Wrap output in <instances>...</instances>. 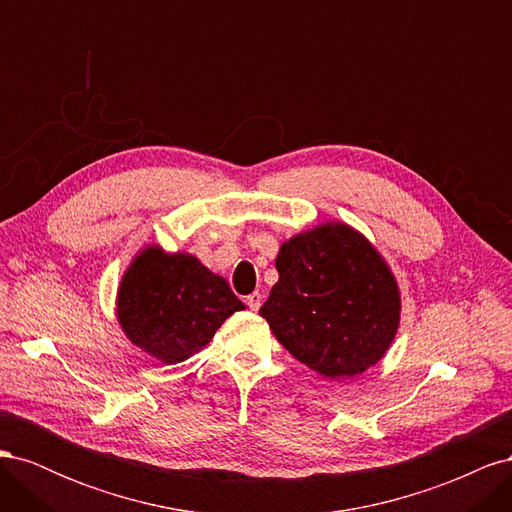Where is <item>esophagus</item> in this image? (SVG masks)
Here are the masks:
<instances>
[{
    "label": "esophagus",
    "instance_id": "34e87169",
    "mask_svg": "<svg viewBox=\"0 0 512 512\" xmlns=\"http://www.w3.org/2000/svg\"><path fill=\"white\" fill-rule=\"evenodd\" d=\"M245 303H247V307L254 309V312H258L260 305H262V294H260V292H252V294H247V297H245Z\"/></svg>",
    "mask_w": 512,
    "mask_h": 512
}]
</instances>
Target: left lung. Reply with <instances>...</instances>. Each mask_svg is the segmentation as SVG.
<instances>
[{"label": "left lung", "instance_id": "8db88e82", "mask_svg": "<svg viewBox=\"0 0 512 512\" xmlns=\"http://www.w3.org/2000/svg\"><path fill=\"white\" fill-rule=\"evenodd\" d=\"M280 280L260 316L297 361L320 376L352 378L376 365L399 327L395 275L361 232L327 222L282 243Z\"/></svg>", "mask_w": 512, "mask_h": 512}]
</instances>
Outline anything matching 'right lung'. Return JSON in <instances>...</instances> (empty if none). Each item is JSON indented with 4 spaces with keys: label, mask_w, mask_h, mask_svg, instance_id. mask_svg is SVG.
I'll return each instance as SVG.
<instances>
[{
    "label": "right lung",
    "mask_w": 512,
    "mask_h": 512,
    "mask_svg": "<svg viewBox=\"0 0 512 512\" xmlns=\"http://www.w3.org/2000/svg\"><path fill=\"white\" fill-rule=\"evenodd\" d=\"M245 305L224 277L192 254H166L149 245L138 254L117 292V320L134 346L175 365L211 342L222 322Z\"/></svg>",
    "instance_id": "right-lung-1"
}]
</instances>
